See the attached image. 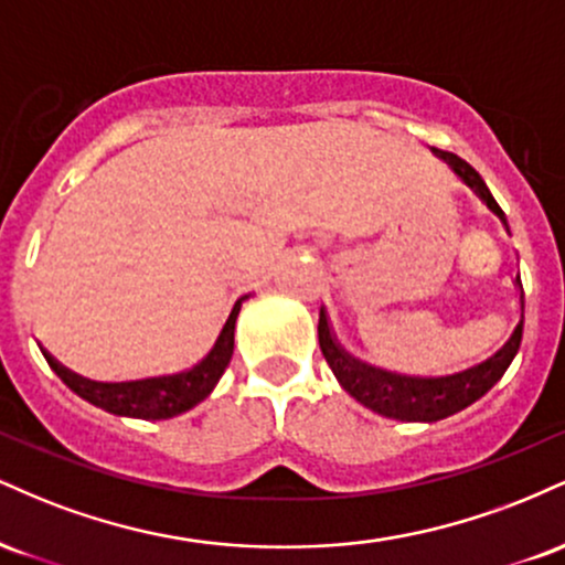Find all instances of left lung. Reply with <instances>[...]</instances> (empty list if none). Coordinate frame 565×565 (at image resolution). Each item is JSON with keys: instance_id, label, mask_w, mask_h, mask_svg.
<instances>
[{"instance_id": "left-lung-1", "label": "left lung", "mask_w": 565, "mask_h": 565, "mask_svg": "<svg viewBox=\"0 0 565 565\" xmlns=\"http://www.w3.org/2000/svg\"><path fill=\"white\" fill-rule=\"evenodd\" d=\"M440 159H446L451 164V170L459 174L470 188H476V193L486 201L494 215H499L504 225V212L499 210L494 196L486 188L483 178L478 174L465 159L454 157L449 151H436ZM518 287H521V276L515 278ZM523 337V321L518 323L515 332L502 348L497 350L491 359H486L483 364L468 369V372L451 374V377H436V380H423V377H401V374L382 372L377 366L361 364V361L350 359V355L334 342L332 329H329L327 313L319 316V345L323 359H327L329 369L334 372V377L340 380V385L353 395L359 404H364L372 412L382 414V417L401 419V423H438V419L451 417V414L462 412L470 404H476L481 395H486L491 387L502 380V374L508 372L510 361L515 359L518 348H521Z\"/></svg>"}]
</instances>
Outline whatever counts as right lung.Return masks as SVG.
I'll return each mask as SVG.
<instances>
[{"instance_id": "obj_1", "label": "right lung", "mask_w": 565, "mask_h": 565, "mask_svg": "<svg viewBox=\"0 0 565 565\" xmlns=\"http://www.w3.org/2000/svg\"><path fill=\"white\" fill-rule=\"evenodd\" d=\"M244 300V297H242ZM242 300L233 305L228 321H225L223 332H220L215 348L210 350L201 364L191 372L174 374V377H157V380H138V382H89L76 377L66 366H61L53 355L44 353L47 364L76 395H82L89 404L106 408L111 414L121 417H138V419H167L178 417L204 401L223 377L225 366L231 364L233 355V329H236V316L242 310Z\"/></svg>"}]
</instances>
